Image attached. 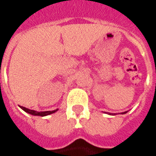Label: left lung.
<instances>
[{"label":"left lung","mask_w":156,"mask_h":156,"mask_svg":"<svg viewBox=\"0 0 156 156\" xmlns=\"http://www.w3.org/2000/svg\"><path fill=\"white\" fill-rule=\"evenodd\" d=\"M124 113H127V112H123V113H122V114H124Z\"/></svg>","instance_id":"8db88e82"}]
</instances>
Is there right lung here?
Masks as SVG:
<instances>
[{"instance_id": "1", "label": "right lung", "mask_w": 156, "mask_h": 156, "mask_svg": "<svg viewBox=\"0 0 156 156\" xmlns=\"http://www.w3.org/2000/svg\"><path fill=\"white\" fill-rule=\"evenodd\" d=\"M24 112H28L29 114H31V115H34V116H47V115H50V114H52V113H54L57 110H55V111H48V112H38L36 111H33V110H29V109L26 108V107H23V106H20Z\"/></svg>"}]
</instances>
